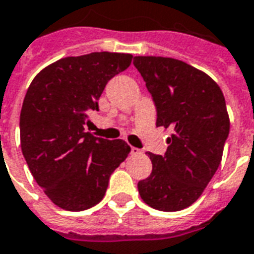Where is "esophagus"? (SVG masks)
<instances>
[{"instance_id": "obj_1", "label": "esophagus", "mask_w": 254, "mask_h": 254, "mask_svg": "<svg viewBox=\"0 0 254 254\" xmlns=\"http://www.w3.org/2000/svg\"><path fill=\"white\" fill-rule=\"evenodd\" d=\"M130 154H132V155H134V156H136V155H140V154H143V151H141V149H138V148H134V147H132V148H130Z\"/></svg>"}]
</instances>
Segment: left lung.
I'll use <instances>...</instances> for the list:
<instances>
[{
    "instance_id": "obj_1",
    "label": "left lung",
    "mask_w": 254,
    "mask_h": 254,
    "mask_svg": "<svg viewBox=\"0 0 254 254\" xmlns=\"http://www.w3.org/2000/svg\"><path fill=\"white\" fill-rule=\"evenodd\" d=\"M156 107V127L173 129L166 154L148 152L152 173L137 184L149 207L174 212L201 196L218 170L230 120L223 92L208 74L166 57H134Z\"/></svg>"
}]
</instances>
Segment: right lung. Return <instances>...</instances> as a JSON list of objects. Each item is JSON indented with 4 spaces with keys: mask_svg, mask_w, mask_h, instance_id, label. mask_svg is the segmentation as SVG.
<instances>
[{
    "mask_svg": "<svg viewBox=\"0 0 254 254\" xmlns=\"http://www.w3.org/2000/svg\"><path fill=\"white\" fill-rule=\"evenodd\" d=\"M132 58L109 52L61 58L27 89L20 113L21 151L36 184L57 207L84 211L96 205L130 152L124 140L95 137L84 125L89 111L99 110L106 84Z\"/></svg>",
    "mask_w": 254,
    "mask_h": 254,
    "instance_id": "add662e5",
    "label": "right lung"
}]
</instances>
